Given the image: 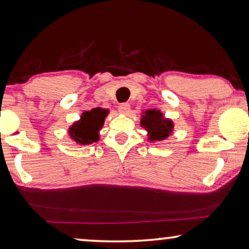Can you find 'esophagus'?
<instances>
[{
  "mask_svg": "<svg viewBox=\"0 0 249 249\" xmlns=\"http://www.w3.org/2000/svg\"><path fill=\"white\" fill-rule=\"evenodd\" d=\"M129 111H130V106L128 103H121L119 106V112L122 114H128Z\"/></svg>",
  "mask_w": 249,
  "mask_h": 249,
  "instance_id": "obj_1",
  "label": "esophagus"
}]
</instances>
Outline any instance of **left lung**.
Returning a JSON list of instances; mask_svg holds the SVG:
<instances>
[{
  "label": "left lung",
  "mask_w": 249,
  "mask_h": 249,
  "mask_svg": "<svg viewBox=\"0 0 249 249\" xmlns=\"http://www.w3.org/2000/svg\"><path fill=\"white\" fill-rule=\"evenodd\" d=\"M142 125L149 133V140H164L171 135L173 122L165 119L160 110H147L142 116Z\"/></svg>",
  "instance_id": "left-lung-1"
}]
</instances>
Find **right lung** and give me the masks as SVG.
Wrapping results in <instances>:
<instances>
[{"label": "right lung", "mask_w": 249, "mask_h": 249, "mask_svg": "<svg viewBox=\"0 0 249 249\" xmlns=\"http://www.w3.org/2000/svg\"><path fill=\"white\" fill-rule=\"evenodd\" d=\"M107 110L95 107L91 111H85L81 120L75 122L70 129V135L75 142L82 145L95 142L99 140V130L102 128Z\"/></svg>", "instance_id": "obj_1"}]
</instances>
